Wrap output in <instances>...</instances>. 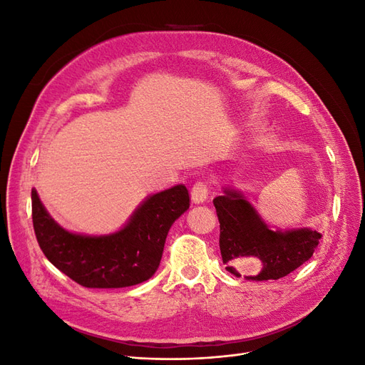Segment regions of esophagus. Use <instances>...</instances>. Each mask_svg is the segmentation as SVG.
<instances>
[{"instance_id": "obj_1", "label": "esophagus", "mask_w": 365, "mask_h": 365, "mask_svg": "<svg viewBox=\"0 0 365 365\" xmlns=\"http://www.w3.org/2000/svg\"><path fill=\"white\" fill-rule=\"evenodd\" d=\"M192 201L195 204H201L207 200L208 196V182L207 181H197L192 187Z\"/></svg>"}]
</instances>
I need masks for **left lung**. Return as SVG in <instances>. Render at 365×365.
<instances>
[{
    "label": "left lung",
    "mask_w": 365,
    "mask_h": 365,
    "mask_svg": "<svg viewBox=\"0 0 365 365\" xmlns=\"http://www.w3.org/2000/svg\"><path fill=\"white\" fill-rule=\"evenodd\" d=\"M220 225L219 248L227 269L248 280H277L312 257L322 235L307 228L272 231L245 196L225 189L213 200Z\"/></svg>",
    "instance_id": "8db88e82"
}]
</instances>
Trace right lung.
<instances>
[{"label":"right lung","instance_id":"right-lung-1","mask_svg":"<svg viewBox=\"0 0 365 365\" xmlns=\"http://www.w3.org/2000/svg\"><path fill=\"white\" fill-rule=\"evenodd\" d=\"M190 205L185 185L152 195L128 225L109 236L73 235L58 225L31 190V217L46 257L85 288H126L155 274L172 224Z\"/></svg>","mask_w":365,"mask_h":365}]
</instances>
